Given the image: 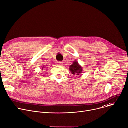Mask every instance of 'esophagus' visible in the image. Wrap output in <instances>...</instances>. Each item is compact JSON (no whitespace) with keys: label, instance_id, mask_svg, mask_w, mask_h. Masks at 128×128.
Instances as JSON below:
<instances>
[{"label":"esophagus","instance_id":"obj_1","mask_svg":"<svg viewBox=\"0 0 128 128\" xmlns=\"http://www.w3.org/2000/svg\"><path fill=\"white\" fill-rule=\"evenodd\" d=\"M57 64H58V65L61 66V65H63V63H62V62H57Z\"/></svg>","mask_w":128,"mask_h":128}]
</instances>
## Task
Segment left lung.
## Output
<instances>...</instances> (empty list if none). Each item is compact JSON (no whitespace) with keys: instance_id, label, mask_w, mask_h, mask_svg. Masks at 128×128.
<instances>
[{"instance_id":"1","label":"left lung","mask_w":128,"mask_h":128,"mask_svg":"<svg viewBox=\"0 0 128 128\" xmlns=\"http://www.w3.org/2000/svg\"><path fill=\"white\" fill-rule=\"evenodd\" d=\"M69 70L73 75L77 76L83 72V69L82 66L78 63L76 61H74L72 64L70 65Z\"/></svg>"}]
</instances>
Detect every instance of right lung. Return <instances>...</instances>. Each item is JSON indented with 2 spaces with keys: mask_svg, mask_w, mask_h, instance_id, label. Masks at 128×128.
<instances>
[{
  "mask_svg": "<svg viewBox=\"0 0 128 128\" xmlns=\"http://www.w3.org/2000/svg\"><path fill=\"white\" fill-rule=\"evenodd\" d=\"M44 67V68L43 67H42V70H43V68H45V67H44V66H43Z\"/></svg>",
  "mask_w": 128,
  "mask_h": 128,
  "instance_id": "add662e5",
  "label": "right lung"
}]
</instances>
